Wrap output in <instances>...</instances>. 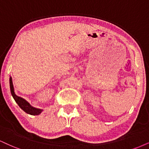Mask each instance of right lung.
<instances>
[{
    "instance_id": "obj_1",
    "label": "right lung",
    "mask_w": 149,
    "mask_h": 149,
    "mask_svg": "<svg viewBox=\"0 0 149 149\" xmlns=\"http://www.w3.org/2000/svg\"><path fill=\"white\" fill-rule=\"evenodd\" d=\"M10 86L11 93H12V97H14L15 102L17 103L18 105L19 106V107L21 108L23 111H25L26 113L30 114V115H38L41 113L42 110L33 108L32 106H31L30 104L27 102H26L25 100H23V99H22L21 97H18L17 95H16L15 93H14L12 77H10Z\"/></svg>"
}]
</instances>
